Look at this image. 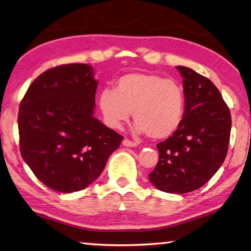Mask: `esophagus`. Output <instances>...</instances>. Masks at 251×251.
Returning a JSON list of instances; mask_svg holds the SVG:
<instances>
[{
    "label": "esophagus",
    "mask_w": 251,
    "mask_h": 251,
    "mask_svg": "<svg viewBox=\"0 0 251 251\" xmlns=\"http://www.w3.org/2000/svg\"><path fill=\"white\" fill-rule=\"evenodd\" d=\"M123 145L127 146V147H135V146H137V143L130 141V139H128V138H124L123 139Z\"/></svg>",
    "instance_id": "obj_1"
}]
</instances>
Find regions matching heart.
<instances>
[{
    "instance_id": "heart-1",
    "label": "heart",
    "mask_w": 251,
    "mask_h": 251,
    "mask_svg": "<svg viewBox=\"0 0 251 251\" xmlns=\"http://www.w3.org/2000/svg\"><path fill=\"white\" fill-rule=\"evenodd\" d=\"M99 106L106 123L120 127L133 110L136 129L151 138L165 139L179 128L185 113V94L175 80L151 73L118 77L114 90H103Z\"/></svg>"
}]
</instances>
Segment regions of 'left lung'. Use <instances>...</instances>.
Wrapping results in <instances>:
<instances>
[{
	"label": "left lung",
	"instance_id": "1",
	"mask_svg": "<svg viewBox=\"0 0 251 251\" xmlns=\"http://www.w3.org/2000/svg\"><path fill=\"white\" fill-rule=\"evenodd\" d=\"M182 76L185 114L173 136L157 144L159 159L148 177L161 192L185 194L201 188L226 158L231 115L209 78L177 66Z\"/></svg>",
	"mask_w": 251,
	"mask_h": 251
}]
</instances>
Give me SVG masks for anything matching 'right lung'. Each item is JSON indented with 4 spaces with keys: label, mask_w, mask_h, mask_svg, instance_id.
<instances>
[{
    "label": "right lung",
    "mask_w": 251,
    "mask_h": 251,
    "mask_svg": "<svg viewBox=\"0 0 251 251\" xmlns=\"http://www.w3.org/2000/svg\"><path fill=\"white\" fill-rule=\"evenodd\" d=\"M96 88L90 65L65 64L34 79L21 100V155L50 189L69 194L91 185L124 138L93 117Z\"/></svg>",
    "instance_id": "right-lung-1"
}]
</instances>
